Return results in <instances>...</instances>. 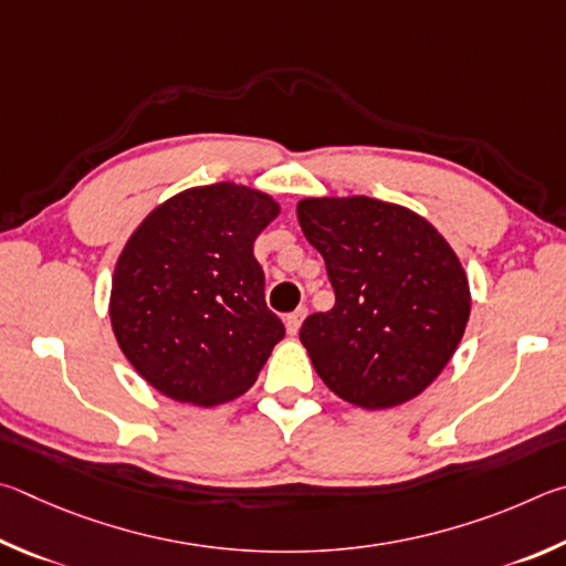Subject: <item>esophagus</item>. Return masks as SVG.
<instances>
[{"mask_svg":"<svg viewBox=\"0 0 566 566\" xmlns=\"http://www.w3.org/2000/svg\"><path fill=\"white\" fill-rule=\"evenodd\" d=\"M305 315H308V308H305V305H301V308H295V311L289 315V318H285V328H289L291 335L298 333V328H301V323H303Z\"/></svg>","mask_w":566,"mask_h":566,"instance_id":"34e87169","label":"esophagus"}]
</instances>
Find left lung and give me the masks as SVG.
<instances>
[{
	"instance_id": "1",
	"label": "left lung",
	"mask_w": 566,
	"mask_h": 566,
	"mask_svg": "<svg viewBox=\"0 0 566 566\" xmlns=\"http://www.w3.org/2000/svg\"><path fill=\"white\" fill-rule=\"evenodd\" d=\"M298 221L335 293L333 308L301 328L315 373L365 410L420 395L470 318L468 275L448 241L418 213L368 196L305 198Z\"/></svg>"
}]
</instances>
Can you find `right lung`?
I'll return each instance as SVG.
<instances>
[{
	"label": "right lung",
	"mask_w": 566,
	"mask_h": 566,
	"mask_svg": "<svg viewBox=\"0 0 566 566\" xmlns=\"http://www.w3.org/2000/svg\"><path fill=\"white\" fill-rule=\"evenodd\" d=\"M275 216L271 196L213 184L168 198L128 238L108 315L128 363L166 398H238L285 335L253 255Z\"/></svg>",
	"instance_id": "1"
}]
</instances>
